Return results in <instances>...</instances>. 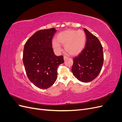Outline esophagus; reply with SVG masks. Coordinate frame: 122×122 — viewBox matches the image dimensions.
Here are the masks:
<instances>
[{
	"label": "esophagus",
	"mask_w": 122,
	"mask_h": 122,
	"mask_svg": "<svg viewBox=\"0 0 122 122\" xmlns=\"http://www.w3.org/2000/svg\"><path fill=\"white\" fill-rule=\"evenodd\" d=\"M67 58H68V57H67V56H64V59L65 61L67 60Z\"/></svg>",
	"instance_id": "esophagus-1"
}]
</instances>
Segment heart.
<instances>
[{
	"mask_svg": "<svg viewBox=\"0 0 122 122\" xmlns=\"http://www.w3.org/2000/svg\"><path fill=\"white\" fill-rule=\"evenodd\" d=\"M56 40L52 41V46L55 52L60 53L62 49L60 44L64 45L65 51L71 55L78 54L83 49L86 36L82 30L68 29L57 35Z\"/></svg>",
	"mask_w": 122,
	"mask_h": 122,
	"instance_id": "1",
	"label": "heart"
}]
</instances>
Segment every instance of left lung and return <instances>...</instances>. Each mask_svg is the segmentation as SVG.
Here are the masks:
<instances>
[{"label": "left lung", "instance_id": "obj_1", "mask_svg": "<svg viewBox=\"0 0 122 122\" xmlns=\"http://www.w3.org/2000/svg\"><path fill=\"white\" fill-rule=\"evenodd\" d=\"M86 35L85 48L78 56L73 57L72 72L83 82H91L101 72L104 61L103 47L99 39L84 28Z\"/></svg>", "mask_w": 122, "mask_h": 122}]
</instances>
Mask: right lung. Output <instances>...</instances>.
I'll list each match as a JSON object with an SVG mask.
<instances>
[{
  "label": "right lung",
  "instance_id": "right-lung-1",
  "mask_svg": "<svg viewBox=\"0 0 122 122\" xmlns=\"http://www.w3.org/2000/svg\"><path fill=\"white\" fill-rule=\"evenodd\" d=\"M54 28L36 31L25 43L23 61L29 80L35 86L46 89L54 83L57 68L64 61V56H57L52 48Z\"/></svg>",
  "mask_w": 122,
  "mask_h": 122
}]
</instances>
